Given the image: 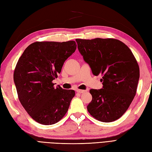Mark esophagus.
<instances>
[{
  "mask_svg": "<svg viewBox=\"0 0 152 152\" xmlns=\"http://www.w3.org/2000/svg\"><path fill=\"white\" fill-rule=\"evenodd\" d=\"M86 91V90H82V89H77V92L79 93H85Z\"/></svg>",
  "mask_w": 152,
  "mask_h": 152,
  "instance_id": "34e87169",
  "label": "esophagus"
}]
</instances>
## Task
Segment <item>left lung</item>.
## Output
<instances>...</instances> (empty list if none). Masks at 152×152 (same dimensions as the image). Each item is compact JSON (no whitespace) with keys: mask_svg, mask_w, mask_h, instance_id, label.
Listing matches in <instances>:
<instances>
[{"mask_svg":"<svg viewBox=\"0 0 152 152\" xmlns=\"http://www.w3.org/2000/svg\"><path fill=\"white\" fill-rule=\"evenodd\" d=\"M78 49L94 75L101 74L103 88L90 89L88 112L96 120L112 122L123 116L136 95L139 68L132 51L113 38L76 39Z\"/></svg>","mask_w":152,"mask_h":152,"instance_id":"1","label":"left lung"}]
</instances>
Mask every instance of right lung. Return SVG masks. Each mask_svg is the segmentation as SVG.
<instances>
[{"mask_svg":"<svg viewBox=\"0 0 152 152\" xmlns=\"http://www.w3.org/2000/svg\"><path fill=\"white\" fill-rule=\"evenodd\" d=\"M76 48L75 41L36 42L26 48L18 61L13 79L18 99L39 124H55L68 111L75 91L54 88L52 80Z\"/></svg>","mask_w":152,"mask_h":152,"instance_id":"1","label":"right lung"}]
</instances>
